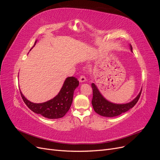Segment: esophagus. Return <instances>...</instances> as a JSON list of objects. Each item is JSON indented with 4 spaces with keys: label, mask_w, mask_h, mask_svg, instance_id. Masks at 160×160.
Returning <instances> with one entry per match:
<instances>
[{
    "label": "esophagus",
    "mask_w": 160,
    "mask_h": 160,
    "mask_svg": "<svg viewBox=\"0 0 160 160\" xmlns=\"http://www.w3.org/2000/svg\"><path fill=\"white\" fill-rule=\"evenodd\" d=\"M79 81L81 83H83V82L86 81V78L84 75H81L79 77Z\"/></svg>",
    "instance_id": "obj_1"
}]
</instances>
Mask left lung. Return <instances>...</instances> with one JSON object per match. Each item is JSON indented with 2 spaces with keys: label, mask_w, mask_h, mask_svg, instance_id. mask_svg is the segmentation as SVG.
Segmentation results:
<instances>
[{
  "label": "left lung",
  "mask_w": 160,
  "mask_h": 160,
  "mask_svg": "<svg viewBox=\"0 0 160 160\" xmlns=\"http://www.w3.org/2000/svg\"><path fill=\"white\" fill-rule=\"evenodd\" d=\"M130 49L132 51V47L131 45ZM91 87L93 89V99H92L91 103L94 111L99 115L108 118L115 117V116L126 112L131 108H132L137 103L142 93L141 90L136 98L129 103L125 104H116L111 103L104 98L95 83H92Z\"/></svg>",
  "instance_id": "left-lung-1"
}]
</instances>
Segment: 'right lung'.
<instances>
[{"label":"right lung","mask_w":160,"mask_h":160,"mask_svg":"<svg viewBox=\"0 0 160 160\" xmlns=\"http://www.w3.org/2000/svg\"><path fill=\"white\" fill-rule=\"evenodd\" d=\"M36 42L37 41L34 46L36 45ZM78 85L79 81L75 77H67L58 95L53 99L41 103H32L25 98L21 90L20 93L24 102L34 113L49 119H59L63 117L70 109L74 91Z\"/></svg>","instance_id":"add662e5"}]
</instances>
